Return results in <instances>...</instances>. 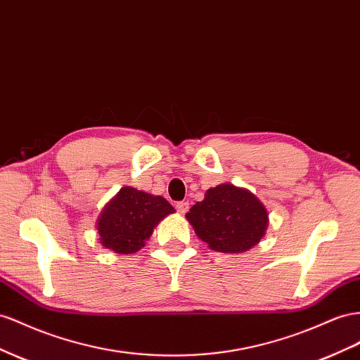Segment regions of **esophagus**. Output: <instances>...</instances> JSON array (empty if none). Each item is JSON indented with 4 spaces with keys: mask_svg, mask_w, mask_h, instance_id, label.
<instances>
[{
    "mask_svg": "<svg viewBox=\"0 0 360 360\" xmlns=\"http://www.w3.org/2000/svg\"><path fill=\"white\" fill-rule=\"evenodd\" d=\"M176 209H177V212L180 213V215H184V213L189 210V202L188 201H179L176 204Z\"/></svg>",
    "mask_w": 360,
    "mask_h": 360,
    "instance_id": "1",
    "label": "esophagus"
}]
</instances>
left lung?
<instances>
[{"label": "left lung", "instance_id": "obj_1", "mask_svg": "<svg viewBox=\"0 0 360 360\" xmlns=\"http://www.w3.org/2000/svg\"><path fill=\"white\" fill-rule=\"evenodd\" d=\"M186 219L210 250L244 252L259 244L268 227V210L248 189L224 183L207 189Z\"/></svg>", "mask_w": 360, "mask_h": 360}]
</instances>
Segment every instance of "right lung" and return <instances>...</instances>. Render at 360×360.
Returning <instances> with one entry per match:
<instances>
[{
    "label": "right lung",
    "mask_w": 360,
    "mask_h": 360,
    "mask_svg": "<svg viewBox=\"0 0 360 360\" xmlns=\"http://www.w3.org/2000/svg\"><path fill=\"white\" fill-rule=\"evenodd\" d=\"M174 212L163 197L124 186L105 204L96 221L101 245L118 255L139 251L154 227Z\"/></svg>",
    "instance_id": "obj_1"
}]
</instances>
